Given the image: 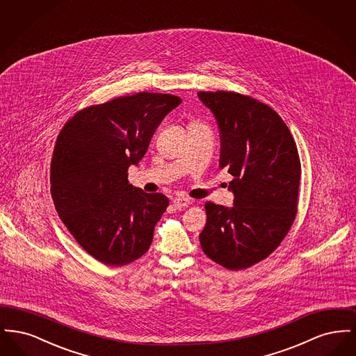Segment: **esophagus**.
<instances>
[{
  "mask_svg": "<svg viewBox=\"0 0 356 356\" xmlns=\"http://www.w3.org/2000/svg\"><path fill=\"white\" fill-rule=\"evenodd\" d=\"M172 204H173L176 208L181 209V208H186V207H188V205L191 204V200H189V199H186V197H175V199L172 200Z\"/></svg>",
  "mask_w": 356,
  "mask_h": 356,
  "instance_id": "1",
  "label": "esophagus"
}]
</instances>
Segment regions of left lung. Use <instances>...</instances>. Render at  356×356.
<instances>
[{
	"instance_id": "left-lung-1",
	"label": "left lung",
	"mask_w": 356,
	"mask_h": 356,
	"mask_svg": "<svg viewBox=\"0 0 356 356\" xmlns=\"http://www.w3.org/2000/svg\"><path fill=\"white\" fill-rule=\"evenodd\" d=\"M220 131V170L231 176L234 207L205 203L204 254L238 271L279 247L295 220L302 165L286 122L267 104L236 92H197Z\"/></svg>"
}]
</instances>
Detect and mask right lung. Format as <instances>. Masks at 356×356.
I'll use <instances>...</instances> for the list:
<instances>
[{
  "instance_id": "add662e5",
  "label": "right lung",
  "mask_w": 356,
  "mask_h": 356,
  "mask_svg": "<svg viewBox=\"0 0 356 356\" xmlns=\"http://www.w3.org/2000/svg\"><path fill=\"white\" fill-rule=\"evenodd\" d=\"M181 99L140 92L90 105L57 136L51 193L58 216L90 256L125 266L145 254L170 200L128 183L154 131Z\"/></svg>"
}]
</instances>
